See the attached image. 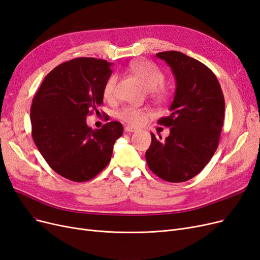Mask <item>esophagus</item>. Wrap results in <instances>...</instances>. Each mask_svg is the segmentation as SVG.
Returning <instances> with one entry per match:
<instances>
[{
	"label": "esophagus",
	"mask_w": 260,
	"mask_h": 260,
	"mask_svg": "<svg viewBox=\"0 0 260 260\" xmlns=\"http://www.w3.org/2000/svg\"><path fill=\"white\" fill-rule=\"evenodd\" d=\"M124 131L126 132V133H135V132H137V128L136 127H133V126H129V125H125Z\"/></svg>",
	"instance_id": "esophagus-1"
}]
</instances>
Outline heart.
Here are the masks:
<instances>
[{
    "mask_svg": "<svg viewBox=\"0 0 260 260\" xmlns=\"http://www.w3.org/2000/svg\"><path fill=\"white\" fill-rule=\"evenodd\" d=\"M127 71L142 82L146 89L152 95L160 96L161 90L158 88L165 81V75L153 63L148 61H138L129 64ZM117 75H110L105 81L103 94L105 99H111L114 94L115 83H117ZM149 111L147 108H137L133 106H125L118 112V118L122 121L132 125H140L145 122Z\"/></svg>",
    "mask_w": 260,
    "mask_h": 260,
    "instance_id": "heart-1",
    "label": "heart"
}]
</instances>
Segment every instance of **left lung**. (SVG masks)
I'll use <instances>...</instances> for the list:
<instances>
[{"label":"left lung","instance_id":"left-lung-1","mask_svg":"<svg viewBox=\"0 0 260 260\" xmlns=\"http://www.w3.org/2000/svg\"><path fill=\"white\" fill-rule=\"evenodd\" d=\"M156 56L170 66L177 88L171 113L157 121L170 127L169 136L159 141L151 133L146 159L157 177L178 183L194 178L212 158L224 123L225 101L217 78L205 64L179 51Z\"/></svg>","mask_w":260,"mask_h":260}]
</instances>
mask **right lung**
I'll return each instance as SVG.
<instances>
[{
    "mask_svg": "<svg viewBox=\"0 0 260 260\" xmlns=\"http://www.w3.org/2000/svg\"><path fill=\"white\" fill-rule=\"evenodd\" d=\"M111 65L94 57L57 65L41 84L31 106L32 137L56 174L74 182L98 176L110 161L122 124L111 121L101 129L86 124V115L103 104L105 81Z\"/></svg>",
    "mask_w": 260,
    "mask_h": 260,
    "instance_id": "obj_1",
    "label": "right lung"
}]
</instances>
